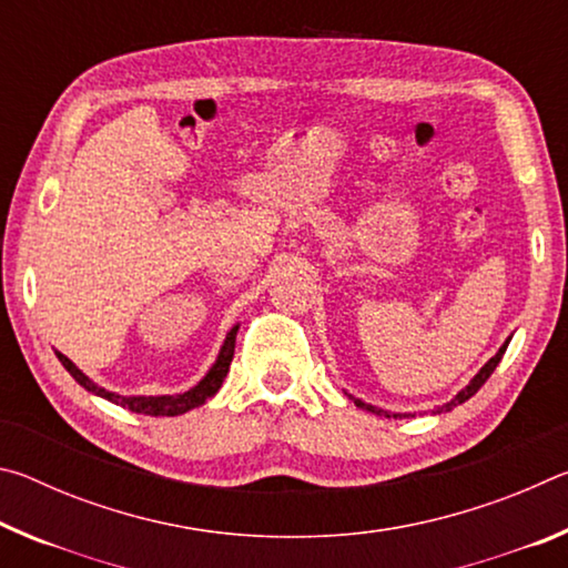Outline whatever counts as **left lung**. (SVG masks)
<instances>
[{
    "label": "left lung",
    "mask_w": 568,
    "mask_h": 568,
    "mask_svg": "<svg viewBox=\"0 0 568 568\" xmlns=\"http://www.w3.org/2000/svg\"><path fill=\"white\" fill-rule=\"evenodd\" d=\"M508 341H511V338H508ZM508 341L501 345V348H498V353L494 355V358L488 361V363L484 365V368H480V371L476 373L474 381H470L464 390L456 393V398H450L448 403H444V406H438L434 413H446V410H454L456 406H460V403H466L470 396H474V393H476V390H478L480 386H484V383L488 381V376H491V373L496 371V365L501 363L504 353H506V348H508ZM355 406L363 408V410H371V413H376V416H386V418H390V416H393V418H400V416H403V413H388V410H383V408L368 406V403H363V400H358V398H355Z\"/></svg>",
    "instance_id": "obj_1"
}]
</instances>
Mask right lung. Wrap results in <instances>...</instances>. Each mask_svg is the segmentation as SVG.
Segmentation results:
<instances>
[{"mask_svg":"<svg viewBox=\"0 0 568 568\" xmlns=\"http://www.w3.org/2000/svg\"><path fill=\"white\" fill-rule=\"evenodd\" d=\"M235 335H237V325L227 333L223 348H220L217 361H215L213 368L207 371V376L200 381L195 388H190L185 393H178V396H148V398L145 396H130V398H124V396H120V393L100 388L98 383H92L88 376H84V373L77 368V365L70 358H67V355H62L60 351H54V353H57V358H60L64 368L70 371V376L77 383H80L82 388H88L90 393H94V396L108 398L112 403H118V406H124V408H130L134 413H145V416H180V413H187L192 408L203 406V403L207 398H213L215 393L220 390V386H223L230 363H233Z\"/></svg>","mask_w":568,"mask_h":568,"instance_id":"right-lung-1","label":"right lung"}]
</instances>
